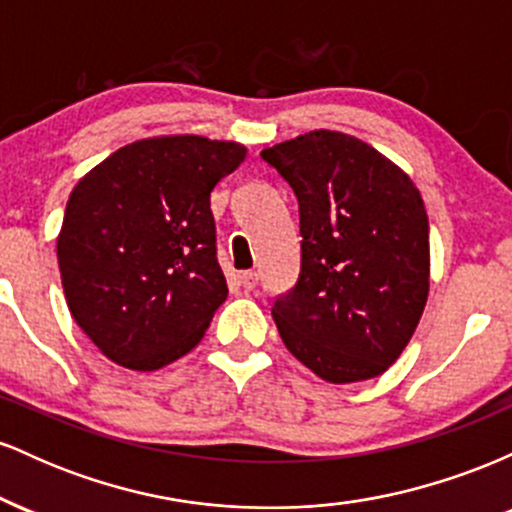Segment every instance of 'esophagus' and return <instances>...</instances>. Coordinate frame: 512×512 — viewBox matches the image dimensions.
<instances>
[{
    "label": "esophagus",
    "instance_id": "esophagus-1",
    "mask_svg": "<svg viewBox=\"0 0 512 512\" xmlns=\"http://www.w3.org/2000/svg\"><path fill=\"white\" fill-rule=\"evenodd\" d=\"M240 286H243L245 291H252L257 286V279H260V276H257V272H252V269H248V272H240Z\"/></svg>",
    "mask_w": 512,
    "mask_h": 512
}]
</instances>
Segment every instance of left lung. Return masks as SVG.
I'll return each mask as SVG.
<instances>
[{"instance_id":"left-lung-1","label":"left lung","mask_w":512,"mask_h":512,"mask_svg":"<svg viewBox=\"0 0 512 512\" xmlns=\"http://www.w3.org/2000/svg\"><path fill=\"white\" fill-rule=\"evenodd\" d=\"M298 199L301 274L272 315L286 349L334 385L385 373L428 298V216L409 175L317 129L262 151Z\"/></svg>"}]
</instances>
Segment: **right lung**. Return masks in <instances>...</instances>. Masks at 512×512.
<instances>
[{"label": "right lung", "mask_w": 512, "mask_h": 512, "mask_svg": "<svg viewBox=\"0 0 512 512\" xmlns=\"http://www.w3.org/2000/svg\"><path fill=\"white\" fill-rule=\"evenodd\" d=\"M243 158L195 134L142 139L74 187L57 238L64 296L110 361L156 370L202 342L228 296L211 190Z\"/></svg>", "instance_id": "obj_1"}]
</instances>
